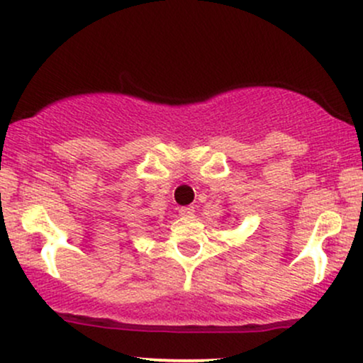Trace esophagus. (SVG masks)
<instances>
[{
	"mask_svg": "<svg viewBox=\"0 0 363 363\" xmlns=\"http://www.w3.org/2000/svg\"><path fill=\"white\" fill-rule=\"evenodd\" d=\"M179 215L184 216V218H191V216H194V208L193 206H182L181 210H179Z\"/></svg>",
	"mask_w": 363,
	"mask_h": 363,
	"instance_id": "esophagus-1",
	"label": "esophagus"
}]
</instances>
